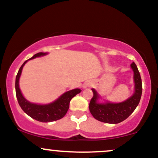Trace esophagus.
Listing matches in <instances>:
<instances>
[{
	"mask_svg": "<svg viewBox=\"0 0 158 158\" xmlns=\"http://www.w3.org/2000/svg\"><path fill=\"white\" fill-rule=\"evenodd\" d=\"M91 86V82L89 81H85L84 83V85H83V88H90Z\"/></svg>",
	"mask_w": 158,
	"mask_h": 158,
	"instance_id": "34e87169",
	"label": "esophagus"
}]
</instances>
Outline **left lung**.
I'll return each instance as SVG.
<instances>
[{
  "instance_id": "left-lung-1",
  "label": "left lung",
  "mask_w": 158,
  "mask_h": 158,
  "mask_svg": "<svg viewBox=\"0 0 158 158\" xmlns=\"http://www.w3.org/2000/svg\"><path fill=\"white\" fill-rule=\"evenodd\" d=\"M131 68L133 70L134 93L130 97L120 102H110L109 101L99 102L102 97L94 88L93 98L89 104V110L93 117L100 122L117 124L128 118L138 106L142 95V81L140 74L135 62H132Z\"/></svg>"
}]
</instances>
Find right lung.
I'll use <instances>...</instances> for the list:
<instances>
[{
    "label": "right lung",
    "instance_id": "add662e5",
    "mask_svg": "<svg viewBox=\"0 0 158 158\" xmlns=\"http://www.w3.org/2000/svg\"><path fill=\"white\" fill-rule=\"evenodd\" d=\"M48 54V52H38L30 59L25 61L20 68L15 79L16 97H17L18 102L21 109L32 119L42 123L52 122V121L58 120L64 117L69 109L70 102L72 98L81 91V90L79 88L68 90L61 94L60 97L57 98L53 102L48 103V104H37V103L30 102L23 97L19 87V79L22 73L23 66L29 60L44 56Z\"/></svg>",
    "mask_w": 158,
    "mask_h": 158
}]
</instances>
